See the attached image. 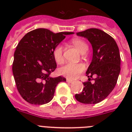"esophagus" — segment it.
I'll return each mask as SVG.
<instances>
[{
	"label": "esophagus",
	"mask_w": 132,
	"mask_h": 132,
	"mask_svg": "<svg viewBox=\"0 0 132 132\" xmlns=\"http://www.w3.org/2000/svg\"><path fill=\"white\" fill-rule=\"evenodd\" d=\"M67 82H69V83H72V82H73V80H71V79H67Z\"/></svg>",
	"instance_id": "esophagus-1"
}]
</instances>
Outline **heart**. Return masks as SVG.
I'll list each match as a JSON object with an SVG mask.
<instances>
[{
    "instance_id": "b5f03b06",
    "label": "heart",
    "mask_w": 132,
    "mask_h": 132,
    "mask_svg": "<svg viewBox=\"0 0 132 132\" xmlns=\"http://www.w3.org/2000/svg\"><path fill=\"white\" fill-rule=\"evenodd\" d=\"M72 43L80 53H85L88 50V45L83 40L80 39H74ZM63 48L62 45H58L53 51V56L56 63L58 64L62 63L64 61ZM85 70V66L82 63H68L61 67L59 70V74L71 79H75L79 77L80 73Z\"/></svg>"
}]
</instances>
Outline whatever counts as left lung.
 I'll return each instance as SVG.
<instances>
[{
  "label": "left lung",
  "instance_id": "left-lung-1",
  "mask_svg": "<svg viewBox=\"0 0 132 132\" xmlns=\"http://www.w3.org/2000/svg\"><path fill=\"white\" fill-rule=\"evenodd\" d=\"M87 38L93 47V58L87 70L88 81L83 82V90L75 94L77 101L83 104H97L106 98L115 87L120 72V55L112 37L97 28L77 32ZM95 75L92 84L90 78Z\"/></svg>",
  "mask_w": 132,
  "mask_h": 132
}]
</instances>
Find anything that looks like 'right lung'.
I'll list each match as a JSON object with an SVG mask.
<instances>
[{"instance_id": "1", "label": "right lung", "mask_w": 132, "mask_h": 132, "mask_svg": "<svg viewBox=\"0 0 132 132\" xmlns=\"http://www.w3.org/2000/svg\"><path fill=\"white\" fill-rule=\"evenodd\" d=\"M73 34H55L38 28L27 33L20 41L14 54L12 73L17 89L26 101L35 105L48 103L54 96L57 84L66 81L63 77H50L57 67L53 51L65 36Z\"/></svg>"}]
</instances>
